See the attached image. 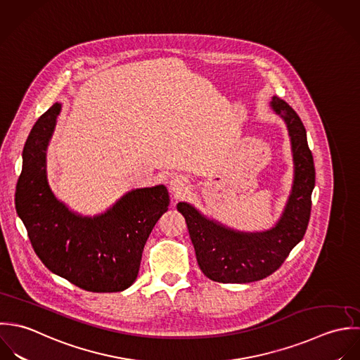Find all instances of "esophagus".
Here are the masks:
<instances>
[{
	"instance_id": "esophagus-1",
	"label": "esophagus",
	"mask_w": 360,
	"mask_h": 360,
	"mask_svg": "<svg viewBox=\"0 0 360 360\" xmlns=\"http://www.w3.org/2000/svg\"><path fill=\"white\" fill-rule=\"evenodd\" d=\"M188 188V179L182 175H175L171 178L169 181V189L172 193H175V196H181Z\"/></svg>"
}]
</instances>
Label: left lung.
Returning <instances> with one entry per match:
<instances>
[{"label": "left lung", "mask_w": 360, "mask_h": 360, "mask_svg": "<svg viewBox=\"0 0 360 360\" xmlns=\"http://www.w3.org/2000/svg\"><path fill=\"white\" fill-rule=\"evenodd\" d=\"M271 107L287 122L295 162L292 192L278 224L267 232L243 233L207 219L188 203L176 206L186 219L200 270L217 283L245 284L271 276L307 229L316 171L306 129L283 98L274 96Z\"/></svg>", "instance_id": "1"}]
</instances>
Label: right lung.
Instances as JSON below:
<instances>
[{
  "instance_id": "1",
  "label": "right lung",
  "mask_w": 360,
  "mask_h": 360,
  "mask_svg": "<svg viewBox=\"0 0 360 360\" xmlns=\"http://www.w3.org/2000/svg\"><path fill=\"white\" fill-rule=\"evenodd\" d=\"M61 104L49 108L23 147L15 205L30 243L54 274L90 292H121L138 277L146 240L168 210L165 186L136 189L101 216L71 213L53 195L46 174V150Z\"/></svg>"
}]
</instances>
